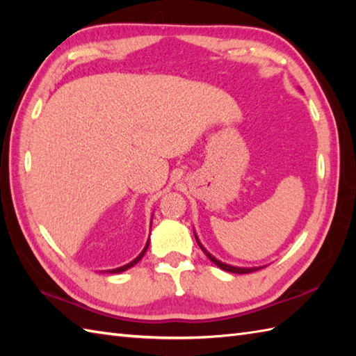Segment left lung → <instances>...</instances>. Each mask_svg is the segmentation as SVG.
<instances>
[{
	"label": "left lung",
	"instance_id": "left-lung-1",
	"mask_svg": "<svg viewBox=\"0 0 356 356\" xmlns=\"http://www.w3.org/2000/svg\"><path fill=\"white\" fill-rule=\"evenodd\" d=\"M195 240H197V237H195ZM197 243H199V246H200L202 251L207 254L208 259H209L211 261H213L214 264H217L218 268L223 269V270H226V272H232V274H249V272H254V270H259V269H261V268H236V266H229V264H225V263H222V261H218L217 259H214V257L211 255V254L207 251V249L200 245V241H199V240H197Z\"/></svg>",
	"mask_w": 356,
	"mask_h": 356
}]
</instances>
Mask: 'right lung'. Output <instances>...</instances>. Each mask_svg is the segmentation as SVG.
Listing matches in <instances>:
<instances>
[{
  "mask_svg": "<svg viewBox=\"0 0 356 356\" xmlns=\"http://www.w3.org/2000/svg\"><path fill=\"white\" fill-rule=\"evenodd\" d=\"M148 245H149V240L147 241V245H145V248H143V251L138 255V257H136V259L131 261V263H128V264H125V266H120V268H116V269H111V270H108L110 272V274H119V272H124V270H127V269H130L131 266H134V264L136 263H138L140 259H142V257H143V254H145L147 252V249H148Z\"/></svg>",
  "mask_w": 356,
  "mask_h": 356,
  "instance_id": "add662e5",
  "label": "right lung"
}]
</instances>
